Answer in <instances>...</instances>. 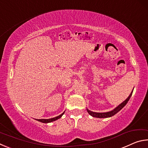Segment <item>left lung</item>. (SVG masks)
<instances>
[{"instance_id":"obj_1","label":"left lung","mask_w":148,"mask_h":148,"mask_svg":"<svg viewBox=\"0 0 148 148\" xmlns=\"http://www.w3.org/2000/svg\"><path fill=\"white\" fill-rule=\"evenodd\" d=\"M132 91H133V90H132ZM132 91L131 92V94H130L129 96L127 97V99L125 100V101L123 102L121 104H120L119 106H117L116 108H114L113 110H112V111L108 112H104V113H99V112H93L92 111H90V110L87 108V111L91 116L94 117H98V118H106V117H110L113 116L115 114H116L117 112H119L120 110H121L127 104V102H128V101H129L130 98H131L132 96Z\"/></svg>"}]
</instances>
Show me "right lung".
Here are the masks:
<instances>
[{
	"label": "right lung",
	"mask_w": 148,
	"mask_h": 148,
	"mask_svg": "<svg viewBox=\"0 0 148 148\" xmlns=\"http://www.w3.org/2000/svg\"><path fill=\"white\" fill-rule=\"evenodd\" d=\"M64 112L62 114H61V115H59V116H57V117H53V118H51V119H36V120H37V121H38L40 122L44 123H50V122L54 121H56V120H57L58 119L61 118L62 115L64 114Z\"/></svg>",
	"instance_id": "add662e5"
}]
</instances>
